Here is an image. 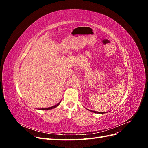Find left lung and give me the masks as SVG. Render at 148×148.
<instances>
[{
    "mask_svg": "<svg viewBox=\"0 0 148 148\" xmlns=\"http://www.w3.org/2000/svg\"><path fill=\"white\" fill-rule=\"evenodd\" d=\"M88 110L92 112H94V113H96V114H105L106 112H96V111H94V110H89V109H88Z\"/></svg>",
    "mask_w": 148,
    "mask_h": 148,
    "instance_id": "8db88e82",
    "label": "left lung"
}]
</instances>
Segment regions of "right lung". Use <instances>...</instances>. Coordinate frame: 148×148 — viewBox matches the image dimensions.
<instances>
[{
	"label": "right lung",
	"instance_id": "1",
	"mask_svg": "<svg viewBox=\"0 0 148 148\" xmlns=\"http://www.w3.org/2000/svg\"><path fill=\"white\" fill-rule=\"evenodd\" d=\"M60 102H61V101H60L59 103H58V104H57L56 105L53 106H52V107H47V108H42V109H40L39 110H51V109H53L56 108V107H57L58 106H59V105L60 104Z\"/></svg>",
	"mask_w": 148,
	"mask_h": 148
}]
</instances>
